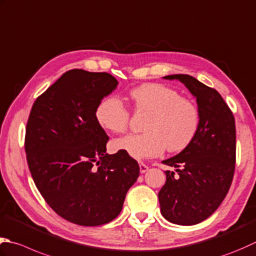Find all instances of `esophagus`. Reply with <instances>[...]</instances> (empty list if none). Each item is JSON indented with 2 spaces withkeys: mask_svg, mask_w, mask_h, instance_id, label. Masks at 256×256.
I'll use <instances>...</instances> for the list:
<instances>
[{
  "mask_svg": "<svg viewBox=\"0 0 256 256\" xmlns=\"http://www.w3.org/2000/svg\"><path fill=\"white\" fill-rule=\"evenodd\" d=\"M148 165H145L144 163H140V172L141 173H145V172H148Z\"/></svg>",
  "mask_w": 256,
  "mask_h": 256,
  "instance_id": "obj_1",
  "label": "esophagus"
}]
</instances>
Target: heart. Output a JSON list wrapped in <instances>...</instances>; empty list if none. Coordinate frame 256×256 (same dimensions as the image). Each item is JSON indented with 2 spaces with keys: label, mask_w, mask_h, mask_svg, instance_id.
I'll use <instances>...</instances> for the list:
<instances>
[{
  "label": "heart",
  "mask_w": 256,
  "mask_h": 256,
  "mask_svg": "<svg viewBox=\"0 0 256 256\" xmlns=\"http://www.w3.org/2000/svg\"><path fill=\"white\" fill-rule=\"evenodd\" d=\"M130 96L136 111L151 113L144 125L146 132L115 140V151L142 160L158 156L166 148L170 152H180L193 141L198 130L200 113L191 100L160 83L140 85L130 92ZM95 118L103 128L121 133L128 126L130 112L121 98L111 95L98 103Z\"/></svg>",
  "instance_id": "1"
}]
</instances>
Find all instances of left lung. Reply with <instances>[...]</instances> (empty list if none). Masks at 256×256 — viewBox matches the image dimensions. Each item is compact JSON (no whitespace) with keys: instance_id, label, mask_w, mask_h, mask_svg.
Segmentation results:
<instances>
[{"instance_id":"obj_1","label":"left lung","mask_w":256,"mask_h":256,"mask_svg":"<svg viewBox=\"0 0 256 256\" xmlns=\"http://www.w3.org/2000/svg\"><path fill=\"white\" fill-rule=\"evenodd\" d=\"M165 80L182 82L196 98L200 125L193 141L163 163L166 182L158 192L161 213L168 222L194 225L216 211L232 184L236 152L233 113L216 90L186 74Z\"/></svg>"}]
</instances>
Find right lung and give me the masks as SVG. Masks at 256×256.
<instances>
[{
  "label": "right lung",
  "mask_w": 256,
  "mask_h": 256,
  "mask_svg": "<svg viewBox=\"0 0 256 256\" xmlns=\"http://www.w3.org/2000/svg\"><path fill=\"white\" fill-rule=\"evenodd\" d=\"M118 82L108 73L65 72L34 102L25 152L34 183L60 216L82 226L106 224L122 211L140 175L128 153H106L95 110Z\"/></svg>",
  "instance_id": "add662e5"
}]
</instances>
